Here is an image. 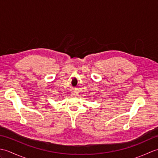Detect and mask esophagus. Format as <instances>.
<instances>
[{"label": "esophagus", "instance_id": "1", "mask_svg": "<svg viewBox=\"0 0 158 158\" xmlns=\"http://www.w3.org/2000/svg\"><path fill=\"white\" fill-rule=\"evenodd\" d=\"M79 95V92L77 90H75V91L72 92V96L74 97H76V96H78Z\"/></svg>", "mask_w": 158, "mask_h": 158}]
</instances>
